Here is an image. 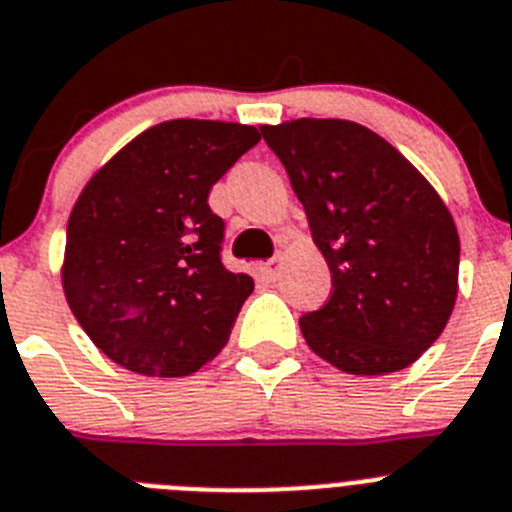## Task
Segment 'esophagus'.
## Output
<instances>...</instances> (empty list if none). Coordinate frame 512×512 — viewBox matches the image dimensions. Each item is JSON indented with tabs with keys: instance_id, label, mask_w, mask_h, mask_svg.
<instances>
[{
	"instance_id": "esophagus-1",
	"label": "esophagus",
	"mask_w": 512,
	"mask_h": 512,
	"mask_svg": "<svg viewBox=\"0 0 512 512\" xmlns=\"http://www.w3.org/2000/svg\"><path fill=\"white\" fill-rule=\"evenodd\" d=\"M262 270H265V275H268L270 281H278V278H281V270H283V257L281 255L270 257Z\"/></svg>"
}]
</instances>
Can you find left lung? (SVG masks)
Wrapping results in <instances>:
<instances>
[{"mask_svg": "<svg viewBox=\"0 0 512 512\" xmlns=\"http://www.w3.org/2000/svg\"><path fill=\"white\" fill-rule=\"evenodd\" d=\"M332 273L299 319L319 358L355 376L415 363L459 293V231L441 195L379 133L337 118L262 126Z\"/></svg>", "mask_w": 512, "mask_h": 512, "instance_id": "obj_1", "label": "left lung"}]
</instances>
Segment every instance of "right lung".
Here are the masks:
<instances>
[{
  "mask_svg": "<svg viewBox=\"0 0 512 512\" xmlns=\"http://www.w3.org/2000/svg\"><path fill=\"white\" fill-rule=\"evenodd\" d=\"M255 126L167 121L123 146L74 203L61 281L82 330L144 376H190L219 355L255 283L221 262L208 193Z\"/></svg>",
  "mask_w": 512,
  "mask_h": 512,
  "instance_id": "1",
  "label": "right lung"
}]
</instances>
